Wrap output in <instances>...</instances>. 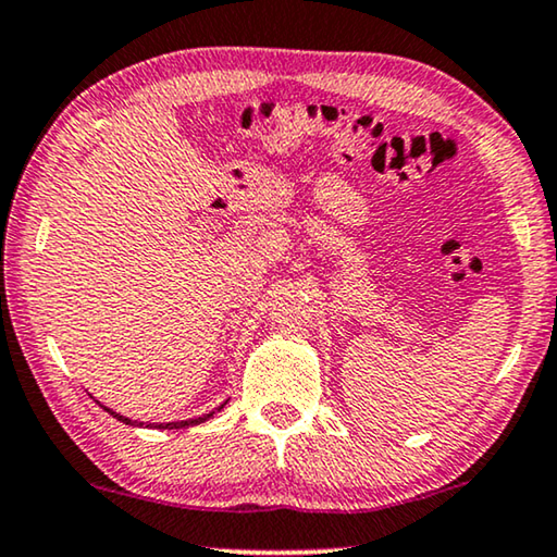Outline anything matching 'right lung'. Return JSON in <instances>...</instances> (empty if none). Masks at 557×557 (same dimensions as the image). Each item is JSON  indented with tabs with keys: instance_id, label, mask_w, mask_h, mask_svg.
Masks as SVG:
<instances>
[{
	"instance_id": "add662e5",
	"label": "right lung",
	"mask_w": 557,
	"mask_h": 557,
	"mask_svg": "<svg viewBox=\"0 0 557 557\" xmlns=\"http://www.w3.org/2000/svg\"><path fill=\"white\" fill-rule=\"evenodd\" d=\"M110 412V409H108ZM112 417H117L120 422H125V424H131V419H125V417H120V414H115V412H110ZM213 417V412L211 414H203V417H198V419H190V422H171V424H158V426H168V430H178V426H188V424H200V422H206V419H211Z\"/></svg>"
}]
</instances>
